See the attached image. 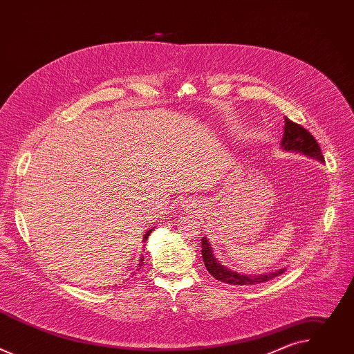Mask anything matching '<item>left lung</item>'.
Segmentation results:
<instances>
[{"mask_svg": "<svg viewBox=\"0 0 354 354\" xmlns=\"http://www.w3.org/2000/svg\"><path fill=\"white\" fill-rule=\"evenodd\" d=\"M281 147L286 151H297V153H302V154L317 158L324 162L321 147L317 142V140L314 138V136L307 129H304L298 123H294L288 118H284V137L281 140ZM201 257H203V262H205L207 272L214 279H217L218 281L227 283V284H232V286L261 284V283L269 281V280L280 276L286 270V269H280L273 273H265V274H258V276H248V274L245 276V274L235 273V272L224 268L214 259L213 250H212V246H210L207 238L201 239Z\"/></svg>", "mask_w": 354, "mask_h": 354, "instance_id": "8db88e82", "label": "left lung"}]
</instances>
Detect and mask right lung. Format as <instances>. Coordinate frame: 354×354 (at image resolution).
<instances>
[{
    "label": "right lung",
    "mask_w": 354,
    "mask_h": 354,
    "mask_svg": "<svg viewBox=\"0 0 354 354\" xmlns=\"http://www.w3.org/2000/svg\"><path fill=\"white\" fill-rule=\"evenodd\" d=\"M149 232H151V231H148V232H147V234H145V236H144V238H145V239H147V238H148V235H149ZM142 262H144V259H142V258H141V263H140V266H142ZM138 269H140V268H138Z\"/></svg>",
    "instance_id": "1"
}]
</instances>
